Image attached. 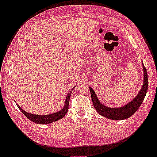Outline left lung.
I'll use <instances>...</instances> for the list:
<instances>
[{
  "mask_svg": "<svg viewBox=\"0 0 157 157\" xmlns=\"http://www.w3.org/2000/svg\"><path fill=\"white\" fill-rule=\"evenodd\" d=\"M143 68L144 72V79L142 88L140 89V91L138 92V94H137V96L135 97V98H133L132 101L124 106L119 107V108H110V107L104 105L99 101L96 93L94 91L92 88L89 87L91 92V100L92 102H93L94 107L95 108L97 113L106 118L113 119V120H123V119H128L131 115H133L139 108V107L141 105L146 96L147 92V73L146 68L143 64Z\"/></svg>",
  "mask_w": 157,
  "mask_h": 157,
  "instance_id": "1",
  "label": "left lung"
}]
</instances>
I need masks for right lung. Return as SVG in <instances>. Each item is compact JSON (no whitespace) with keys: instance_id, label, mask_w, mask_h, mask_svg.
Instances as JSON below:
<instances>
[{"instance_id":"1","label":"right lung","mask_w":157,"mask_h":157,"mask_svg":"<svg viewBox=\"0 0 157 157\" xmlns=\"http://www.w3.org/2000/svg\"><path fill=\"white\" fill-rule=\"evenodd\" d=\"M73 87L71 89V91L69 92L67 95L65 101V104H64L63 108L56 113L49 114H44V115H40V114H31L29 113L28 112H26L23 109L19 107V105H17L19 108V110L23 113L25 116L27 118L29 119L30 120L33 121V122L38 124H50L52 122H54V121H58L59 119H62L64 116L66 115V113H68V106H69V101H70V97H71V93L73 91V89H75Z\"/></svg>"}]
</instances>
